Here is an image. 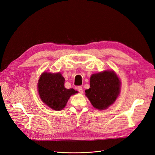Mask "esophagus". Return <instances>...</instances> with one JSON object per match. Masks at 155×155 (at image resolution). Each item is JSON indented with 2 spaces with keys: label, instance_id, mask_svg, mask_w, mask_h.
Here are the masks:
<instances>
[{
  "label": "esophagus",
  "instance_id": "esophagus-1",
  "mask_svg": "<svg viewBox=\"0 0 155 155\" xmlns=\"http://www.w3.org/2000/svg\"><path fill=\"white\" fill-rule=\"evenodd\" d=\"M77 90H78V91L80 93H83V89H82V87L81 86H78L77 87Z\"/></svg>",
  "mask_w": 155,
  "mask_h": 155
}]
</instances>
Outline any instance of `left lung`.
I'll return each instance as SVG.
<instances>
[{
	"label": "left lung",
	"instance_id": "1",
	"mask_svg": "<svg viewBox=\"0 0 155 155\" xmlns=\"http://www.w3.org/2000/svg\"><path fill=\"white\" fill-rule=\"evenodd\" d=\"M120 82L113 71L93 74L90 78V88L85 91L93 106L104 110L114 104L120 92Z\"/></svg>",
	"mask_w": 155,
	"mask_h": 155
}]
</instances>
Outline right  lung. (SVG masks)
Segmentation results:
<instances>
[{"instance_id":"1","label":"right lung","mask_w":155,"mask_h":155,"mask_svg":"<svg viewBox=\"0 0 155 155\" xmlns=\"http://www.w3.org/2000/svg\"><path fill=\"white\" fill-rule=\"evenodd\" d=\"M64 78L58 73H43L38 82V93L43 103L55 110H61L70 97L77 93L64 87Z\"/></svg>"}]
</instances>
